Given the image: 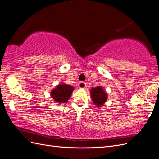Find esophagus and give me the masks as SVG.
<instances>
[{
	"instance_id": "obj_1",
	"label": "esophagus",
	"mask_w": 159,
	"mask_h": 159,
	"mask_svg": "<svg viewBox=\"0 0 159 159\" xmlns=\"http://www.w3.org/2000/svg\"><path fill=\"white\" fill-rule=\"evenodd\" d=\"M78 86H79L80 89H85L86 87V84L85 82H80L78 84Z\"/></svg>"
}]
</instances>
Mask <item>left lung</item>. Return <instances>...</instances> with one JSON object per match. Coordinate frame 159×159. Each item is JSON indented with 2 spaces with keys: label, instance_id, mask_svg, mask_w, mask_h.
<instances>
[{
  "label": "left lung",
  "instance_id": "left-lung-1",
  "mask_svg": "<svg viewBox=\"0 0 159 159\" xmlns=\"http://www.w3.org/2000/svg\"><path fill=\"white\" fill-rule=\"evenodd\" d=\"M90 93L93 103L98 108L102 107L108 98L107 93L103 90L102 86H97L95 88L93 87Z\"/></svg>",
  "mask_w": 159,
  "mask_h": 159
}]
</instances>
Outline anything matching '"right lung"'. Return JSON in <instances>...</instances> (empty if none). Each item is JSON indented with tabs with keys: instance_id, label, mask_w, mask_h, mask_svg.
I'll list each match as a JSON object with an SVG mask.
<instances>
[{
	"instance_id": "add662e5",
	"label": "right lung",
	"mask_w": 159,
	"mask_h": 159,
	"mask_svg": "<svg viewBox=\"0 0 159 159\" xmlns=\"http://www.w3.org/2000/svg\"><path fill=\"white\" fill-rule=\"evenodd\" d=\"M74 87L66 84H60L51 91V96L57 103H66L70 98Z\"/></svg>"
}]
</instances>
